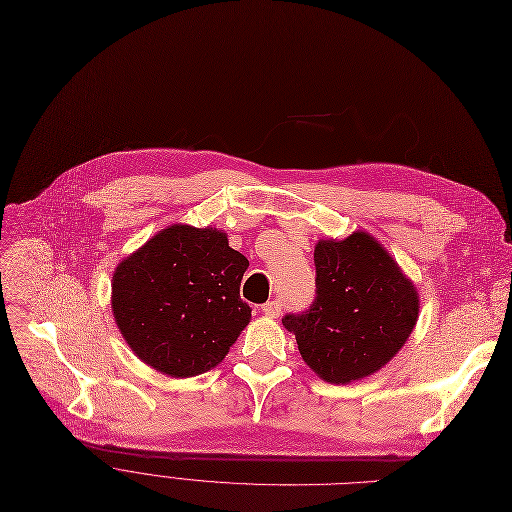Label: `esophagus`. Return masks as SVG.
I'll list each match as a JSON object with an SVG mask.
<instances>
[{
  "mask_svg": "<svg viewBox=\"0 0 512 512\" xmlns=\"http://www.w3.org/2000/svg\"><path fill=\"white\" fill-rule=\"evenodd\" d=\"M262 312H264L266 316H273V319H277V316L281 314V302H277V300H271V302L262 304Z\"/></svg>",
  "mask_w": 512,
  "mask_h": 512,
  "instance_id": "obj_1",
  "label": "esophagus"
}]
</instances>
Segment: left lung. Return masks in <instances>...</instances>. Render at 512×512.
Instances as JSON below:
<instances>
[{
  "instance_id": "1",
  "label": "left lung",
  "mask_w": 512,
  "mask_h": 512,
  "mask_svg": "<svg viewBox=\"0 0 512 512\" xmlns=\"http://www.w3.org/2000/svg\"><path fill=\"white\" fill-rule=\"evenodd\" d=\"M316 289L304 312L283 316L308 367L329 383L379 371L419 319V296L400 266L367 233L314 248Z\"/></svg>"
}]
</instances>
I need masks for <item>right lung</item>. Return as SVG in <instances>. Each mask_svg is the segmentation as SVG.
I'll return each mask as SVG.
<instances>
[{
    "mask_svg": "<svg viewBox=\"0 0 512 512\" xmlns=\"http://www.w3.org/2000/svg\"><path fill=\"white\" fill-rule=\"evenodd\" d=\"M248 264L221 231L168 227L116 266V325L156 371L170 377L206 373L250 323L252 308L239 296Z\"/></svg>",
    "mask_w": 512,
    "mask_h": 512,
    "instance_id": "1",
    "label": "right lung"
}]
</instances>
